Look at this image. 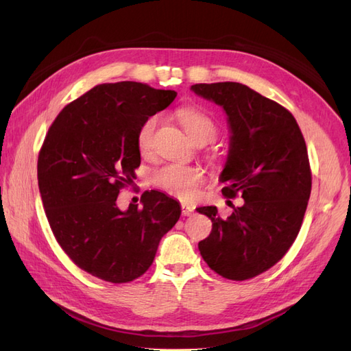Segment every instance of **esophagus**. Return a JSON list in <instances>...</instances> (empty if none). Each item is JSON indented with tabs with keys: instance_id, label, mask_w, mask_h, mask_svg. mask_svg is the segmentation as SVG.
I'll return each instance as SVG.
<instances>
[{
	"instance_id": "esophagus-1",
	"label": "esophagus",
	"mask_w": 351,
	"mask_h": 351,
	"mask_svg": "<svg viewBox=\"0 0 351 351\" xmlns=\"http://www.w3.org/2000/svg\"><path fill=\"white\" fill-rule=\"evenodd\" d=\"M182 212H183V215H184V217H190V215H193V214H195V208H192V206H189V205L183 204V205H182Z\"/></svg>"
}]
</instances>
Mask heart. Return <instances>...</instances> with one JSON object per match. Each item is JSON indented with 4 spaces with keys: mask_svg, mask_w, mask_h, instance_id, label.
I'll use <instances>...</instances> for the list:
<instances>
[{
    "mask_svg": "<svg viewBox=\"0 0 351 351\" xmlns=\"http://www.w3.org/2000/svg\"><path fill=\"white\" fill-rule=\"evenodd\" d=\"M177 117L180 123H182L183 129L193 142L205 141L208 143L217 134L215 123L206 114L200 112L196 108L184 107L178 110ZM156 123V117H149L141 125L139 132H137V147H139L142 154H147L151 151ZM202 180H204V173L199 168L183 164L164 165L154 176V182L159 189H162L169 196H174L182 200H189L196 195Z\"/></svg>",
    "mask_w": 351,
    "mask_h": 351,
    "instance_id": "1",
    "label": "heart"
}]
</instances>
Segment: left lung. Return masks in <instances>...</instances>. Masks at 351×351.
<instances>
[{
	"label": "left lung",
	"mask_w": 351,
	"mask_h": 351,
	"mask_svg": "<svg viewBox=\"0 0 351 351\" xmlns=\"http://www.w3.org/2000/svg\"><path fill=\"white\" fill-rule=\"evenodd\" d=\"M190 90L224 110L230 143L222 195L244 199L227 219L217 206L197 208L212 221L199 250L221 277L249 280L274 267L300 231L312 190L303 134L290 111L246 84L197 83Z\"/></svg>",
	"instance_id": "left-lung-1"
}]
</instances>
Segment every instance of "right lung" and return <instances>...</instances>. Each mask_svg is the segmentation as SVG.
Wrapping results in <instances>:
<instances>
[{"label":"right lung","mask_w":351,"mask_h":351,"mask_svg":"<svg viewBox=\"0 0 351 351\" xmlns=\"http://www.w3.org/2000/svg\"><path fill=\"white\" fill-rule=\"evenodd\" d=\"M176 97L137 82L98 84L49 127L38 159L42 204L62 250L93 277L114 284L141 277L182 215L178 202L158 190L142 195V208L117 205L141 165L137 132Z\"/></svg>","instance_id":"obj_1"}]
</instances>
